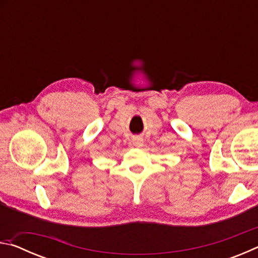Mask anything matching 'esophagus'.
I'll return each mask as SVG.
<instances>
[{
	"label": "esophagus",
	"instance_id": "obj_1",
	"mask_svg": "<svg viewBox=\"0 0 258 258\" xmlns=\"http://www.w3.org/2000/svg\"><path fill=\"white\" fill-rule=\"evenodd\" d=\"M133 143H134V146H137V147H141V146H143V141H142V139H139V138H135V139L133 140Z\"/></svg>",
	"mask_w": 258,
	"mask_h": 258
}]
</instances>
